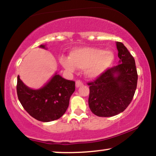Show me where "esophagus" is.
Returning a JSON list of instances; mask_svg holds the SVG:
<instances>
[{"mask_svg":"<svg viewBox=\"0 0 156 156\" xmlns=\"http://www.w3.org/2000/svg\"><path fill=\"white\" fill-rule=\"evenodd\" d=\"M83 85V82L81 81L80 80H77L76 82V87H79L80 86Z\"/></svg>","mask_w":156,"mask_h":156,"instance_id":"34e87169","label":"esophagus"}]
</instances>
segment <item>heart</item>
I'll return each instance as SVG.
<instances>
[{
	"instance_id": "1",
	"label": "heart",
	"mask_w": 156,
	"mask_h": 156,
	"mask_svg": "<svg viewBox=\"0 0 156 156\" xmlns=\"http://www.w3.org/2000/svg\"><path fill=\"white\" fill-rule=\"evenodd\" d=\"M60 63L69 72H74L76 67L84 69L89 78H97L111 67L114 55L110 51L97 48H83L75 49L69 53V58L62 56Z\"/></svg>"
}]
</instances>
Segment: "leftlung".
<instances>
[{
    "instance_id": "8db88e82",
    "label": "left lung",
    "mask_w": 156,
    "mask_h": 156,
    "mask_svg": "<svg viewBox=\"0 0 156 156\" xmlns=\"http://www.w3.org/2000/svg\"><path fill=\"white\" fill-rule=\"evenodd\" d=\"M119 64L88 82L89 106L96 116L113 117L124 112L133 100L137 87L135 60L122 42H117Z\"/></svg>"
}]
</instances>
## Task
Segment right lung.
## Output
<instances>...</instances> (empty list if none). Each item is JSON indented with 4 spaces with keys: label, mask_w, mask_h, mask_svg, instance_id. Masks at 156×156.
I'll list each match as a JSON object with an SVG mask.
<instances>
[{
    "label": "right lung",
    "mask_w": 156,
    "mask_h": 156,
    "mask_svg": "<svg viewBox=\"0 0 156 156\" xmlns=\"http://www.w3.org/2000/svg\"><path fill=\"white\" fill-rule=\"evenodd\" d=\"M44 48V45H40ZM76 89L73 80L55 74L42 88L31 89L17 76V93L21 105L32 117L41 122L58 119L66 112L69 98Z\"/></svg>",
    "instance_id": "right-lung-1"
}]
</instances>
